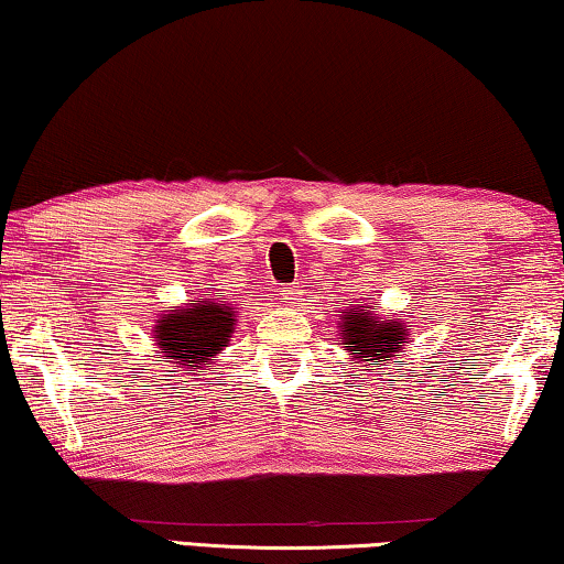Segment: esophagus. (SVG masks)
<instances>
[{
	"instance_id": "1",
	"label": "esophagus",
	"mask_w": 564,
	"mask_h": 564,
	"mask_svg": "<svg viewBox=\"0 0 564 564\" xmlns=\"http://www.w3.org/2000/svg\"><path fill=\"white\" fill-rule=\"evenodd\" d=\"M301 293H304V291H301L299 285H291V289L283 291V301H285V304H296V301H301Z\"/></svg>"
}]
</instances>
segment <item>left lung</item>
Here are the masks:
<instances>
[{"label":"left lung","mask_w":564,"mask_h":564,"mask_svg":"<svg viewBox=\"0 0 564 564\" xmlns=\"http://www.w3.org/2000/svg\"><path fill=\"white\" fill-rule=\"evenodd\" d=\"M341 339L349 344L351 365L390 362L405 347L408 329L398 318H380L369 306L341 311Z\"/></svg>","instance_id":"8db88e82"}]
</instances>
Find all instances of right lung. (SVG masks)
<instances>
[{"label":"right lung","mask_w":564,"mask_h":564,"mask_svg":"<svg viewBox=\"0 0 564 564\" xmlns=\"http://www.w3.org/2000/svg\"><path fill=\"white\" fill-rule=\"evenodd\" d=\"M238 322V311L230 301L202 299L189 306H172L154 322L156 355L170 359L192 375L202 362L220 355L228 347ZM162 362V359H159Z\"/></svg>","instance_id":"obj_1"}]
</instances>
